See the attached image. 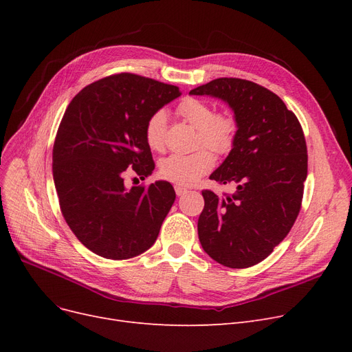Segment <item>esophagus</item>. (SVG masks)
Instances as JSON below:
<instances>
[{
	"label": "esophagus",
	"mask_w": 352,
	"mask_h": 352,
	"mask_svg": "<svg viewBox=\"0 0 352 352\" xmlns=\"http://www.w3.org/2000/svg\"><path fill=\"white\" fill-rule=\"evenodd\" d=\"M186 192H187V188H184L181 186H175V194L177 195H184Z\"/></svg>",
	"instance_id": "obj_1"
}]
</instances>
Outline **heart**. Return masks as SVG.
Here are the masks:
<instances>
[{
    "label": "heart",
    "instance_id": "obj_1",
    "mask_svg": "<svg viewBox=\"0 0 352 352\" xmlns=\"http://www.w3.org/2000/svg\"><path fill=\"white\" fill-rule=\"evenodd\" d=\"M177 114L197 128L195 146L197 151L190 154H171L161 161L160 175L178 186H192L202 175L210 173L214 166V155H227L236 144L239 125L236 118L218 111L211 104L199 98H184L178 107ZM144 135L146 145L153 151L162 153L166 144V116L162 109L155 111L145 122ZM210 147V152L205 146Z\"/></svg>",
    "mask_w": 352,
    "mask_h": 352
}]
</instances>
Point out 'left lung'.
<instances>
[{"label":"left lung","mask_w":352,"mask_h":352,"mask_svg":"<svg viewBox=\"0 0 352 352\" xmlns=\"http://www.w3.org/2000/svg\"><path fill=\"white\" fill-rule=\"evenodd\" d=\"M190 94L227 101L239 125L232 151L210 177L236 191L218 197L202 190L199 243L228 268L252 267L283 241L300 214L308 168L302 126L278 96L248 80L217 78Z\"/></svg>","instance_id":"8db88e82"}]
</instances>
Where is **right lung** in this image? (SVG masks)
Instances as JSON below:
<instances>
[{
  "mask_svg": "<svg viewBox=\"0 0 352 352\" xmlns=\"http://www.w3.org/2000/svg\"><path fill=\"white\" fill-rule=\"evenodd\" d=\"M179 88L131 72L82 88L67 107L52 148V177L65 223L82 245L108 260L150 248L175 201L170 182L126 188V171L155 168L144 129Z\"/></svg>",
  "mask_w": 352,
  "mask_h": 352,
  "instance_id": "obj_1",
  "label": "right lung"
}]
</instances>
